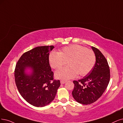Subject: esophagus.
Wrapping results in <instances>:
<instances>
[{
    "label": "esophagus",
    "mask_w": 123,
    "mask_h": 123,
    "mask_svg": "<svg viewBox=\"0 0 123 123\" xmlns=\"http://www.w3.org/2000/svg\"><path fill=\"white\" fill-rule=\"evenodd\" d=\"M65 82H66V80H60V83H61V84H64V83H65Z\"/></svg>",
    "instance_id": "1"
}]
</instances>
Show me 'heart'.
<instances>
[{
  "mask_svg": "<svg viewBox=\"0 0 123 123\" xmlns=\"http://www.w3.org/2000/svg\"><path fill=\"white\" fill-rule=\"evenodd\" d=\"M96 56L91 49L77 44H71L63 48L59 53L52 52L49 56V62L55 69L64 66H68L56 72L58 79L67 80L74 78L77 74L84 76L93 68Z\"/></svg>",
  "mask_w": 123,
  "mask_h": 123,
  "instance_id": "1",
  "label": "heart"
}]
</instances>
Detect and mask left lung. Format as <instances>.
I'll list each match as a JSON object with an SVG mask.
<instances>
[{
    "instance_id": "8db88e82",
    "label": "left lung",
    "mask_w": 123,
    "mask_h": 123,
    "mask_svg": "<svg viewBox=\"0 0 123 123\" xmlns=\"http://www.w3.org/2000/svg\"><path fill=\"white\" fill-rule=\"evenodd\" d=\"M96 56L92 69L82 79L74 80L72 94L80 103L87 105L94 103L105 91L110 80V70L105 57L99 50L92 47Z\"/></svg>"
}]
</instances>
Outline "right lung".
Returning a JSON list of instances; mask_svg holds the SVG:
<instances>
[{
	"label": "right lung",
	"instance_id": "obj_1",
	"mask_svg": "<svg viewBox=\"0 0 123 123\" xmlns=\"http://www.w3.org/2000/svg\"><path fill=\"white\" fill-rule=\"evenodd\" d=\"M53 45L36 47L24 53L18 61L15 69V80L22 97L31 105L43 107L51 103L60 86V80L54 79V72L49 63L50 51ZM26 67L33 69L27 75Z\"/></svg>",
	"mask_w": 123,
	"mask_h": 123
}]
</instances>
